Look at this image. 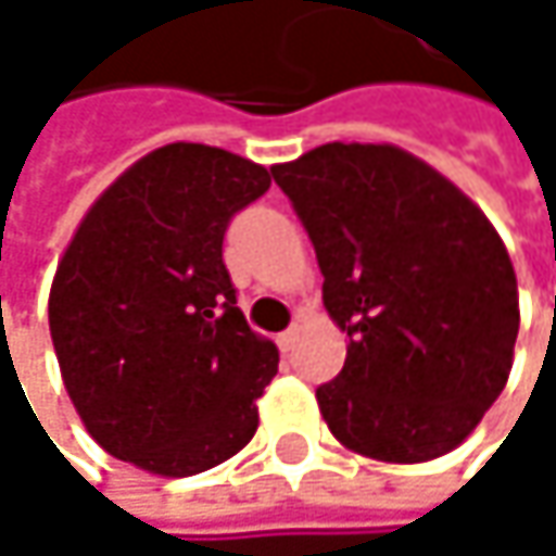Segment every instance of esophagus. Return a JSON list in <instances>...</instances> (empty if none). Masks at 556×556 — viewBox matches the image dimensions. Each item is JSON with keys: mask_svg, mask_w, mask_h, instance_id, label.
I'll use <instances>...</instances> for the list:
<instances>
[{"mask_svg": "<svg viewBox=\"0 0 556 556\" xmlns=\"http://www.w3.org/2000/svg\"><path fill=\"white\" fill-rule=\"evenodd\" d=\"M295 341H299V328L292 325V328H286V331L277 338L279 351H292V348H295Z\"/></svg>", "mask_w": 556, "mask_h": 556, "instance_id": "obj_1", "label": "esophagus"}]
</instances>
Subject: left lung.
Listing matches in <instances>:
<instances>
[{
    "label": "left lung",
    "mask_w": 556,
    "mask_h": 556,
    "mask_svg": "<svg viewBox=\"0 0 556 556\" xmlns=\"http://www.w3.org/2000/svg\"><path fill=\"white\" fill-rule=\"evenodd\" d=\"M321 267L348 361L315 389L331 434L374 460L454 451L500 399L518 282L490 218L392 144H321L270 167Z\"/></svg>",
    "instance_id": "obj_1"
}]
</instances>
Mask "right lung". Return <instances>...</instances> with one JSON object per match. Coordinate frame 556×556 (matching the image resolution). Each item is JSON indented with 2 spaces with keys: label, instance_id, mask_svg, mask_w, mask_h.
<instances>
[{
  "label": "right lung",
  "instance_id": "right-lung-1",
  "mask_svg": "<svg viewBox=\"0 0 556 556\" xmlns=\"http://www.w3.org/2000/svg\"><path fill=\"white\" fill-rule=\"evenodd\" d=\"M267 189L261 164L179 141L125 169L79 222L48 318L63 387L112 457L192 477L254 438L279 354L238 308L222 241Z\"/></svg>",
  "mask_w": 556,
  "mask_h": 556
}]
</instances>
